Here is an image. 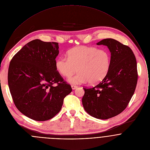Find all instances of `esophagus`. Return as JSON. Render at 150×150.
<instances>
[{
  "label": "esophagus",
  "instance_id": "obj_1",
  "mask_svg": "<svg viewBox=\"0 0 150 150\" xmlns=\"http://www.w3.org/2000/svg\"><path fill=\"white\" fill-rule=\"evenodd\" d=\"M71 88H72L73 89H77V88H78V86H76V85H72V86H71Z\"/></svg>",
  "mask_w": 150,
  "mask_h": 150
}]
</instances>
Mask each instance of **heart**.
Here are the masks:
<instances>
[{
  "instance_id": "heart-1",
  "label": "heart",
  "mask_w": 150,
  "mask_h": 150,
  "mask_svg": "<svg viewBox=\"0 0 150 150\" xmlns=\"http://www.w3.org/2000/svg\"><path fill=\"white\" fill-rule=\"evenodd\" d=\"M67 58L58 57L55 62L57 71L64 77H69L79 72L69 81L73 84L85 83L96 84L107 76L111 66V56L106 49L79 46L72 48L67 52Z\"/></svg>"
}]
</instances>
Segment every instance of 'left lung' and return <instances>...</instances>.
<instances>
[{
  "label": "left lung",
  "mask_w": 150,
  "mask_h": 150,
  "mask_svg": "<svg viewBox=\"0 0 150 150\" xmlns=\"http://www.w3.org/2000/svg\"><path fill=\"white\" fill-rule=\"evenodd\" d=\"M106 45L111 56L105 78L92 88H84L83 107L91 116L107 120L122 112L134 92L138 78L136 57L130 47L112 39L96 44Z\"/></svg>",
  "instance_id": "1"
}]
</instances>
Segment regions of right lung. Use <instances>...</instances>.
<instances>
[{
	"label": "right lung",
	"instance_id": "1",
	"mask_svg": "<svg viewBox=\"0 0 150 150\" xmlns=\"http://www.w3.org/2000/svg\"><path fill=\"white\" fill-rule=\"evenodd\" d=\"M59 44L33 40L11 59L8 70L10 91L18 110L38 121L51 119L72 91L55 66Z\"/></svg>",
	"mask_w": 150,
	"mask_h": 150
}]
</instances>
